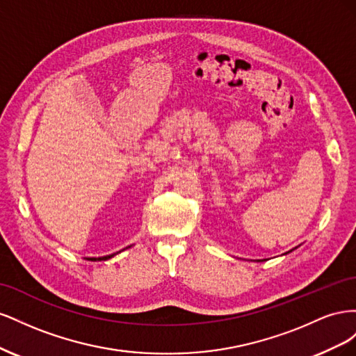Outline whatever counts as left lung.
<instances>
[{"mask_svg":"<svg viewBox=\"0 0 356 356\" xmlns=\"http://www.w3.org/2000/svg\"><path fill=\"white\" fill-rule=\"evenodd\" d=\"M294 250H296V248H294ZM294 250H291V251H294ZM291 251H288V252H285V254H289ZM257 261H264V260H257Z\"/></svg>","mask_w":356,"mask_h":356,"instance_id":"8db88e82","label":"left lung"}]
</instances>
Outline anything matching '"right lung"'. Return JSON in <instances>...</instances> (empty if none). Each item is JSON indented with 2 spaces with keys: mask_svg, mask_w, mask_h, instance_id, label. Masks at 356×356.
<instances>
[{
  "mask_svg": "<svg viewBox=\"0 0 356 356\" xmlns=\"http://www.w3.org/2000/svg\"><path fill=\"white\" fill-rule=\"evenodd\" d=\"M127 248H131V246H127ZM115 254H118V252H114V254H110V255H105V257H92V258H86V260H89V261H106V260H110V258H113Z\"/></svg>",
  "mask_w": 356,
  "mask_h": 356,
  "instance_id": "right-lung-1",
  "label": "right lung"
}]
</instances>
